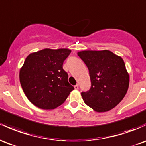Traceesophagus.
Segmentation results:
<instances>
[{"label": "esophagus", "mask_w": 146, "mask_h": 146, "mask_svg": "<svg viewBox=\"0 0 146 146\" xmlns=\"http://www.w3.org/2000/svg\"><path fill=\"white\" fill-rule=\"evenodd\" d=\"M74 89H79V85L78 84H76V85L74 86Z\"/></svg>", "instance_id": "34e87169"}]
</instances>
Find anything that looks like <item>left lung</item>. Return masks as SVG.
Returning <instances> with one entry per match:
<instances>
[{
  "label": "left lung",
  "instance_id": "8db88e82",
  "mask_svg": "<svg viewBox=\"0 0 146 146\" xmlns=\"http://www.w3.org/2000/svg\"><path fill=\"white\" fill-rule=\"evenodd\" d=\"M78 55L89 71L91 86L82 92L86 105L96 112L110 111L123 100L127 93L129 76L124 61L108 50H83Z\"/></svg>",
  "mask_w": 146,
  "mask_h": 146
}]
</instances>
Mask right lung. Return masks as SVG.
Returning a JSON list of instances; mask_svg holds the SVG:
<instances>
[{"label": "right lung", "instance_id": "add662e5", "mask_svg": "<svg viewBox=\"0 0 146 146\" xmlns=\"http://www.w3.org/2000/svg\"><path fill=\"white\" fill-rule=\"evenodd\" d=\"M70 52L67 48H45L26 57L19 79L25 96L35 106L54 110L64 103L74 89L62 67Z\"/></svg>", "mask_w": 146, "mask_h": 146}]
</instances>
